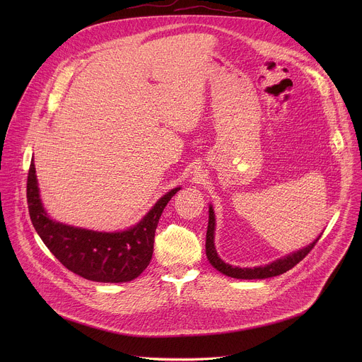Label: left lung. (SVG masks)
<instances>
[{"label":"left lung","mask_w":362,"mask_h":362,"mask_svg":"<svg viewBox=\"0 0 362 362\" xmlns=\"http://www.w3.org/2000/svg\"><path fill=\"white\" fill-rule=\"evenodd\" d=\"M215 229H216V219H215L214 206L209 204V223H208V232H206V256H208V261L216 271L236 279H267V278L285 274L286 271L292 269L298 262H300L303 257L313 250V247L315 246V243L320 240L322 235L321 233L314 242L306 245L305 247L291 252L271 264H267L262 267H253V268H239V267H232L221 259V256L218 255V250L215 247Z\"/></svg>","instance_id":"8db88e82"}]
</instances>
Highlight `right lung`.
<instances>
[{
	"instance_id": "obj_1",
	"label": "right lung",
	"mask_w": 362,
	"mask_h": 362,
	"mask_svg": "<svg viewBox=\"0 0 362 362\" xmlns=\"http://www.w3.org/2000/svg\"><path fill=\"white\" fill-rule=\"evenodd\" d=\"M177 190L180 187L163 194L134 226L117 232H97L49 218L41 202L34 160L27 179L30 218L44 245L69 271L105 284L130 282L147 268L159 219Z\"/></svg>"
}]
</instances>
